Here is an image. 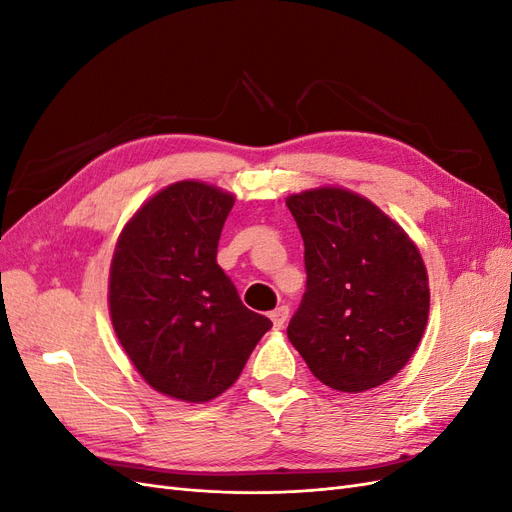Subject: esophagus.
Masks as SVG:
<instances>
[{"label": "esophagus", "mask_w": 512, "mask_h": 512, "mask_svg": "<svg viewBox=\"0 0 512 512\" xmlns=\"http://www.w3.org/2000/svg\"><path fill=\"white\" fill-rule=\"evenodd\" d=\"M288 307L286 305H280V307H275L273 312H271V320H273V327L275 329H280V327H284V322L288 320Z\"/></svg>", "instance_id": "34e87169"}]
</instances>
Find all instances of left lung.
I'll return each mask as SVG.
<instances>
[{"mask_svg":"<svg viewBox=\"0 0 512 512\" xmlns=\"http://www.w3.org/2000/svg\"><path fill=\"white\" fill-rule=\"evenodd\" d=\"M286 205L305 245V292L290 344L335 391L391 380L421 342L429 316L423 258L393 220L342 188L294 194Z\"/></svg>","mask_w":512,"mask_h":512,"instance_id":"obj_1","label":"left lung"}]
</instances>
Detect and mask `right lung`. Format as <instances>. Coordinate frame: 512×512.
<instances>
[{
    "mask_svg": "<svg viewBox=\"0 0 512 512\" xmlns=\"http://www.w3.org/2000/svg\"><path fill=\"white\" fill-rule=\"evenodd\" d=\"M235 196L168 185L123 228L111 265L113 329L153 389L203 404L235 384L273 322L247 309L218 265Z\"/></svg>",
    "mask_w": 512,
    "mask_h": 512,
    "instance_id": "add662e5",
    "label": "right lung"
}]
</instances>
